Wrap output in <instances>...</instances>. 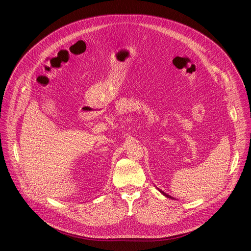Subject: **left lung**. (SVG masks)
Masks as SVG:
<instances>
[{
    "label": "left lung",
    "instance_id": "left-lung-1",
    "mask_svg": "<svg viewBox=\"0 0 251 251\" xmlns=\"http://www.w3.org/2000/svg\"><path fill=\"white\" fill-rule=\"evenodd\" d=\"M158 190H159V189H158ZM159 191H160V193H161V194H163V196H165V197H166V198H169V199H172V197H171V196H169V195H167V194H166V193H164V192H163V191H161V190H159Z\"/></svg>",
    "mask_w": 251,
    "mask_h": 251
}]
</instances>
